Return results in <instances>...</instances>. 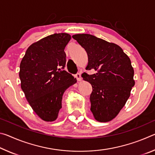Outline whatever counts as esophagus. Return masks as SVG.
Returning <instances> with one entry per match:
<instances>
[{
  "mask_svg": "<svg viewBox=\"0 0 155 155\" xmlns=\"http://www.w3.org/2000/svg\"><path fill=\"white\" fill-rule=\"evenodd\" d=\"M76 78H77V79L78 81H81V72L79 73H77V74L75 75Z\"/></svg>",
  "mask_w": 155,
  "mask_h": 155,
  "instance_id": "obj_1",
  "label": "esophagus"
}]
</instances>
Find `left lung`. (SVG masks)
<instances>
[{"instance_id": "left-lung-1", "label": "left lung", "mask_w": 155, "mask_h": 155, "mask_svg": "<svg viewBox=\"0 0 155 155\" xmlns=\"http://www.w3.org/2000/svg\"><path fill=\"white\" fill-rule=\"evenodd\" d=\"M72 38L87 52L86 70L96 71L81 75L92 86L91 111L97 121H111L125 105L135 85L129 57L117 44L90 34H77Z\"/></svg>"}]
</instances>
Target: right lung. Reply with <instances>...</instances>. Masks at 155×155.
I'll list each match as a JSON object with an SVG mask.
<instances>
[{"instance_id":"right-lung-1","label":"right lung","mask_w":155,"mask_h":155,"mask_svg":"<svg viewBox=\"0 0 155 155\" xmlns=\"http://www.w3.org/2000/svg\"><path fill=\"white\" fill-rule=\"evenodd\" d=\"M68 33H54L28 47L20 65L21 88L35 114L46 122L54 121L61 108L63 94L77 79L64 69Z\"/></svg>"}]
</instances>
